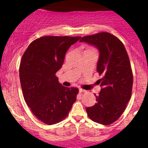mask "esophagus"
<instances>
[{
  "label": "esophagus",
  "mask_w": 148,
  "mask_h": 148,
  "mask_svg": "<svg viewBox=\"0 0 148 148\" xmlns=\"http://www.w3.org/2000/svg\"><path fill=\"white\" fill-rule=\"evenodd\" d=\"M85 89H81V88H79V92L80 93H84V92H85Z\"/></svg>",
  "instance_id": "34e87169"
}]
</instances>
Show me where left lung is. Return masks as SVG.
Returning a JSON list of instances; mask_svg holds the SVG:
<instances>
[{
  "label": "left lung",
  "instance_id": "8db88e82",
  "mask_svg": "<svg viewBox=\"0 0 148 148\" xmlns=\"http://www.w3.org/2000/svg\"><path fill=\"white\" fill-rule=\"evenodd\" d=\"M80 42L94 46L99 50L97 72L102 78L96 103L86 108L88 117L98 124L109 125L124 113L132 94L133 76L124 45L107 32L82 37Z\"/></svg>",
  "mask_w": 148,
  "mask_h": 148
}]
</instances>
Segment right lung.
Wrapping results in <instances>:
<instances>
[{"label": "right lung", "instance_id": "1", "mask_svg": "<svg viewBox=\"0 0 148 148\" xmlns=\"http://www.w3.org/2000/svg\"><path fill=\"white\" fill-rule=\"evenodd\" d=\"M80 39L42 37L31 42L22 55L19 72L24 100L35 117L48 125L63 121L76 100L78 88L63 86L55 74L67 50Z\"/></svg>", "mask_w": 148, "mask_h": 148}]
</instances>
